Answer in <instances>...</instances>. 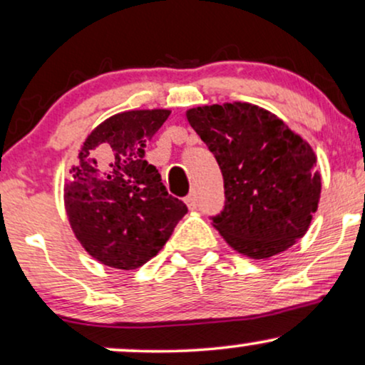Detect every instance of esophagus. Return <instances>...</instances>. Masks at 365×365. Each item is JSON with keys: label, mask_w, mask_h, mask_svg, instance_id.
<instances>
[{"label": "esophagus", "mask_w": 365, "mask_h": 365, "mask_svg": "<svg viewBox=\"0 0 365 365\" xmlns=\"http://www.w3.org/2000/svg\"><path fill=\"white\" fill-rule=\"evenodd\" d=\"M186 205H187V208H190V210H195V208H196V206H197V200H196L195 192H191V195L186 197Z\"/></svg>", "instance_id": "obj_1"}]
</instances>
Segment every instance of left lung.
Returning <instances> with one entry per match:
<instances>
[{
    "instance_id": "1",
    "label": "left lung",
    "mask_w": 365,
    "mask_h": 365,
    "mask_svg": "<svg viewBox=\"0 0 365 365\" xmlns=\"http://www.w3.org/2000/svg\"><path fill=\"white\" fill-rule=\"evenodd\" d=\"M186 118L222 169L225 208L211 220L225 242L260 260L304 237L322 192L312 145L250 103L191 108Z\"/></svg>"
}]
</instances>
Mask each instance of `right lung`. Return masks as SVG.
<instances>
[{"mask_svg": "<svg viewBox=\"0 0 365 365\" xmlns=\"http://www.w3.org/2000/svg\"><path fill=\"white\" fill-rule=\"evenodd\" d=\"M169 110L113 115L88 135L64 184L71 228L84 250L108 267L132 271L159 254L187 213L143 160Z\"/></svg>", "mask_w": 365, "mask_h": 365, "instance_id": "add662e5", "label": "right lung"}]
</instances>
